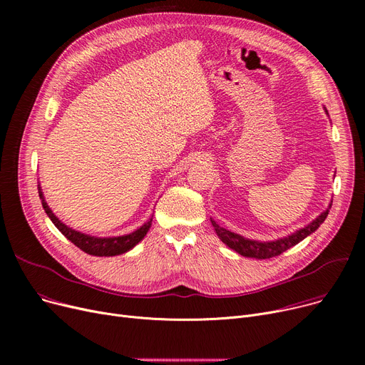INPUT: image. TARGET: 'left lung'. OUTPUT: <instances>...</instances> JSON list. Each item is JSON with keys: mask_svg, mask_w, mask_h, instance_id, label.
Wrapping results in <instances>:
<instances>
[{"mask_svg": "<svg viewBox=\"0 0 365 365\" xmlns=\"http://www.w3.org/2000/svg\"><path fill=\"white\" fill-rule=\"evenodd\" d=\"M324 110H325V113L329 115L327 109L324 108ZM330 207H331V202L311 223H308L306 226L297 229V231L292 232L290 235L278 238V240H274V241L248 240V238H245V237H242L240 234L231 232V231H227V229L219 226L212 217H210V220H212V225L215 227L217 237L220 238V241L223 244H226L229 248H232V250L237 252L238 255H241L244 257H253V259H271V257L279 256L285 250H289V248H292L293 245L299 244L306 237H309L312 232H315L317 229L319 227V225L325 220V217L329 216V208Z\"/></svg>", "mask_w": 365, "mask_h": 365, "instance_id": "1", "label": "left lung"}]
</instances>
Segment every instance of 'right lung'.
Masks as SVG:
<instances>
[{"instance_id": "add662e5", "label": "right lung", "mask_w": 365, "mask_h": 365, "mask_svg": "<svg viewBox=\"0 0 365 365\" xmlns=\"http://www.w3.org/2000/svg\"><path fill=\"white\" fill-rule=\"evenodd\" d=\"M38 194H40V200L43 204L44 212L47 213V216L50 217V220L54 223V226L59 229V231L71 241L73 242L76 247L83 250L87 255L91 256H99V257H109V256H118V255H124L127 252H130L133 247H136L148 234L149 227L152 225V217L145 222L139 229L133 231L127 235H120V237H93L88 234H83L80 231H75V229L69 227L68 225H65L59 217H57L51 208L48 207L44 194L41 190V186L38 185Z\"/></svg>"}]
</instances>
